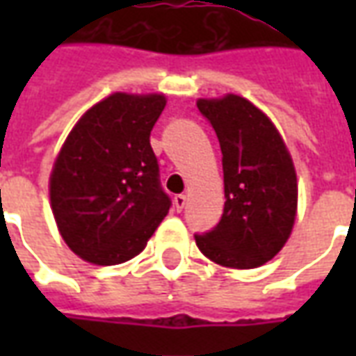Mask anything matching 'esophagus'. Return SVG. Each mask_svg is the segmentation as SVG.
I'll list each match as a JSON object with an SVG mask.
<instances>
[{
	"label": "esophagus",
	"instance_id": "1",
	"mask_svg": "<svg viewBox=\"0 0 356 356\" xmlns=\"http://www.w3.org/2000/svg\"><path fill=\"white\" fill-rule=\"evenodd\" d=\"M185 206H186V196L185 194H177V196L173 198V208L177 209V211H183Z\"/></svg>",
	"mask_w": 356,
	"mask_h": 356
}]
</instances>
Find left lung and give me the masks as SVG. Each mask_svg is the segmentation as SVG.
Here are the masks:
<instances>
[{
	"mask_svg": "<svg viewBox=\"0 0 356 356\" xmlns=\"http://www.w3.org/2000/svg\"><path fill=\"white\" fill-rule=\"evenodd\" d=\"M223 154L225 208L219 223L194 234L217 265L254 268L270 261L290 236L298 208L296 170L280 133L238 95L200 99Z\"/></svg>",
	"mask_w": 356,
	"mask_h": 356,
	"instance_id": "obj_1",
	"label": "left lung"
}]
</instances>
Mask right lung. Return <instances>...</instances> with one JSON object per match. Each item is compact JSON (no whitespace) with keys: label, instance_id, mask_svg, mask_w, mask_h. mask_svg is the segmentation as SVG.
Instances as JSON below:
<instances>
[{"label":"right lung","instance_id":"right-lung-1","mask_svg":"<svg viewBox=\"0 0 356 356\" xmlns=\"http://www.w3.org/2000/svg\"><path fill=\"white\" fill-rule=\"evenodd\" d=\"M163 95L114 93L89 108L60 148L49 194L63 238L81 259L118 265L143 252L171 208L150 131Z\"/></svg>","mask_w":356,"mask_h":356}]
</instances>
